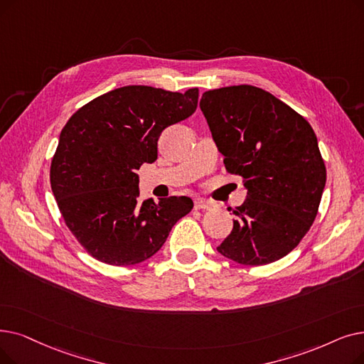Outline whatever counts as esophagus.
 Returning a JSON list of instances; mask_svg holds the SVG:
<instances>
[{"mask_svg":"<svg viewBox=\"0 0 364 364\" xmlns=\"http://www.w3.org/2000/svg\"><path fill=\"white\" fill-rule=\"evenodd\" d=\"M214 203L205 199H195V210H211Z\"/></svg>","mask_w":364,"mask_h":364,"instance_id":"1","label":"esophagus"}]
</instances>
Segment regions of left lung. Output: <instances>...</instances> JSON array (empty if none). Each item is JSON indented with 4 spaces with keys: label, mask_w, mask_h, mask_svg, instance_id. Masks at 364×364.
I'll return each instance as SVG.
<instances>
[{
    "label": "left lung",
    "mask_w": 364,
    "mask_h": 364,
    "mask_svg": "<svg viewBox=\"0 0 364 364\" xmlns=\"http://www.w3.org/2000/svg\"><path fill=\"white\" fill-rule=\"evenodd\" d=\"M199 105L226 171L247 188L218 252L247 266L282 259L311 229L326 186L314 129L272 93L250 85L205 92Z\"/></svg>",
    "instance_id": "obj_1"
}]
</instances>
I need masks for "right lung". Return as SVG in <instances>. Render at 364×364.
<instances>
[{
  "instance_id": "add662e5",
  "label": "right lung",
  "mask_w": 364,
  "mask_h": 364,
  "mask_svg": "<svg viewBox=\"0 0 364 364\" xmlns=\"http://www.w3.org/2000/svg\"><path fill=\"white\" fill-rule=\"evenodd\" d=\"M198 97V87L124 86L78 108L64 126L50 165L52 192L92 257L114 266L144 262L192 211L187 196L139 200L135 171L157 159L162 131L191 117Z\"/></svg>"
}]
</instances>
